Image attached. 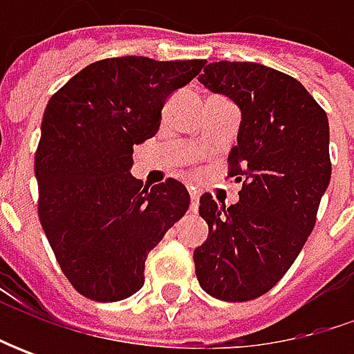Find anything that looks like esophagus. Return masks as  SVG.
Wrapping results in <instances>:
<instances>
[{
  "mask_svg": "<svg viewBox=\"0 0 354 354\" xmlns=\"http://www.w3.org/2000/svg\"><path fill=\"white\" fill-rule=\"evenodd\" d=\"M191 193V212H197L198 211V191H195V189H191L189 191Z\"/></svg>",
  "mask_w": 354,
  "mask_h": 354,
  "instance_id": "esophagus-1",
  "label": "esophagus"
}]
</instances>
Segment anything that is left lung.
<instances>
[{
    "mask_svg": "<svg viewBox=\"0 0 354 354\" xmlns=\"http://www.w3.org/2000/svg\"><path fill=\"white\" fill-rule=\"evenodd\" d=\"M198 82L240 110L228 161L244 183L230 207L201 197L209 238L195 248V274L212 297L250 301L283 278L315 226L331 181L329 120L295 78L264 64L211 62Z\"/></svg>",
    "mask_w": 354,
    "mask_h": 354,
    "instance_id": "8db88e82",
    "label": "left lung"
}]
</instances>
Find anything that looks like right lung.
<instances>
[{
	"instance_id": "obj_1",
	"label": "right lung",
	"mask_w": 354,
	"mask_h": 354,
	"mask_svg": "<svg viewBox=\"0 0 354 354\" xmlns=\"http://www.w3.org/2000/svg\"><path fill=\"white\" fill-rule=\"evenodd\" d=\"M205 61L120 57L88 64L48 100L35 153L39 221L76 292L120 301L142 290L147 254L189 209L183 183L142 189L133 145Z\"/></svg>"
}]
</instances>
